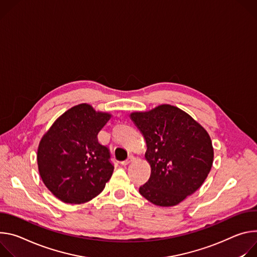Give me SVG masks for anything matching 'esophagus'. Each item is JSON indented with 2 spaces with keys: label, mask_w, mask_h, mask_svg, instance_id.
Segmentation results:
<instances>
[{
  "label": "esophagus",
  "mask_w": 257,
  "mask_h": 257,
  "mask_svg": "<svg viewBox=\"0 0 257 257\" xmlns=\"http://www.w3.org/2000/svg\"><path fill=\"white\" fill-rule=\"evenodd\" d=\"M134 160H135V158H134V156H130V157H128V158H127V159H126V160H124V161H122V162H121V164H122V165H127V164H130V163H131V162H133V161H134Z\"/></svg>",
  "instance_id": "34e87169"
}]
</instances>
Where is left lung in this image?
Instances as JSON below:
<instances>
[{"instance_id":"obj_1","label":"left lung","mask_w":257,"mask_h":257,"mask_svg":"<svg viewBox=\"0 0 257 257\" xmlns=\"http://www.w3.org/2000/svg\"><path fill=\"white\" fill-rule=\"evenodd\" d=\"M130 117L146 141L145 158L151 167L140 194L157 206L178 205L202 186L210 172L213 147L208 133L169 104L132 112Z\"/></svg>"}]
</instances>
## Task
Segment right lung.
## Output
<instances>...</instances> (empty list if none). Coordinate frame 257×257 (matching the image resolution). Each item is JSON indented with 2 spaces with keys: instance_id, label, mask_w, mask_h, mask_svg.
I'll return each instance as SVG.
<instances>
[{
  "instance_id": "add662e5",
  "label": "right lung",
  "mask_w": 257,
  "mask_h": 257,
  "mask_svg": "<svg viewBox=\"0 0 257 257\" xmlns=\"http://www.w3.org/2000/svg\"><path fill=\"white\" fill-rule=\"evenodd\" d=\"M111 116L81 103L65 111L42 137L37 154L39 173L48 190L62 202H88L110 180L114 167L98 134Z\"/></svg>"
}]
</instances>
